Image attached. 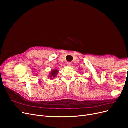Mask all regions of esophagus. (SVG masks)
<instances>
[{
  "label": "esophagus",
  "instance_id": "34e87169",
  "mask_svg": "<svg viewBox=\"0 0 128 128\" xmlns=\"http://www.w3.org/2000/svg\"><path fill=\"white\" fill-rule=\"evenodd\" d=\"M71 65H72V63L71 62H68L67 63V66H70Z\"/></svg>",
  "mask_w": 128,
  "mask_h": 128
}]
</instances>
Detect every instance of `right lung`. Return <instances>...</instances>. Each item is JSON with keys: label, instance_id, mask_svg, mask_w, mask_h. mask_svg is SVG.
Masks as SVG:
<instances>
[{"label": "right lung", "instance_id": "add662e5", "mask_svg": "<svg viewBox=\"0 0 128 128\" xmlns=\"http://www.w3.org/2000/svg\"><path fill=\"white\" fill-rule=\"evenodd\" d=\"M58 72H59V71H58V69H53V70H51V72H50V74L48 75L49 77L51 79L55 78V77L57 76Z\"/></svg>", "mask_w": 128, "mask_h": 128}]
</instances>
